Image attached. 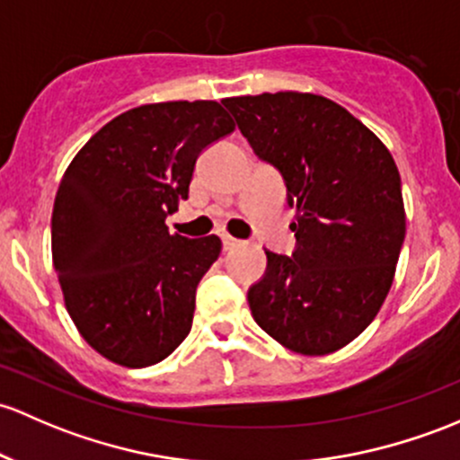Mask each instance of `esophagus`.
I'll use <instances>...</instances> for the list:
<instances>
[{
    "label": "esophagus",
    "instance_id": "obj_1",
    "mask_svg": "<svg viewBox=\"0 0 460 460\" xmlns=\"http://www.w3.org/2000/svg\"><path fill=\"white\" fill-rule=\"evenodd\" d=\"M238 244H240V240L231 238V235H222V246H225V251L235 249V246H238Z\"/></svg>",
    "mask_w": 460,
    "mask_h": 460
}]
</instances>
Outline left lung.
Listing matches in <instances>:
<instances>
[{
    "instance_id": "1",
    "label": "left lung",
    "mask_w": 460,
    "mask_h": 460,
    "mask_svg": "<svg viewBox=\"0 0 460 460\" xmlns=\"http://www.w3.org/2000/svg\"><path fill=\"white\" fill-rule=\"evenodd\" d=\"M295 209L291 255L267 251L251 315L275 341L328 355L366 331L405 238L401 178L385 145L335 101L302 92L222 101Z\"/></svg>"
}]
</instances>
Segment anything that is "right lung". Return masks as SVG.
Masks as SVG:
<instances>
[{
  "label": "right lung",
  "mask_w": 460,
  "mask_h": 460,
  "mask_svg": "<svg viewBox=\"0 0 460 460\" xmlns=\"http://www.w3.org/2000/svg\"><path fill=\"white\" fill-rule=\"evenodd\" d=\"M235 129L216 101L128 110L81 147L52 209V262L84 340L128 368L172 355L191 331L217 235L169 234L202 149Z\"/></svg>",
  "instance_id": "add662e5"
}]
</instances>
